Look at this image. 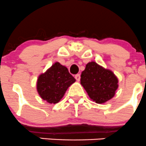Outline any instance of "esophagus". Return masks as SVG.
Here are the masks:
<instances>
[{
  "mask_svg": "<svg viewBox=\"0 0 146 146\" xmlns=\"http://www.w3.org/2000/svg\"><path fill=\"white\" fill-rule=\"evenodd\" d=\"M75 78L76 79V80H77V81H79L80 79V74L76 75V76H75Z\"/></svg>",
  "mask_w": 146,
  "mask_h": 146,
  "instance_id": "obj_1",
  "label": "esophagus"
}]
</instances>
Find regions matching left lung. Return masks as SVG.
<instances>
[{"mask_svg": "<svg viewBox=\"0 0 146 146\" xmlns=\"http://www.w3.org/2000/svg\"><path fill=\"white\" fill-rule=\"evenodd\" d=\"M80 77V84L88 96L98 104L111 100L119 86L118 78L114 73L95 61L86 65Z\"/></svg>", "mask_w": 146, "mask_h": 146, "instance_id": "obj_1", "label": "left lung"}]
</instances>
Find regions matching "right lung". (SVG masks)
Instances as JSON below:
<instances>
[{"instance_id":"obj_1","label":"right lung","mask_w":146,"mask_h":146,"mask_svg":"<svg viewBox=\"0 0 146 146\" xmlns=\"http://www.w3.org/2000/svg\"><path fill=\"white\" fill-rule=\"evenodd\" d=\"M75 82L76 79L70 74L67 68L56 62L39 76L36 90L42 100L50 104H56Z\"/></svg>"}]
</instances>
